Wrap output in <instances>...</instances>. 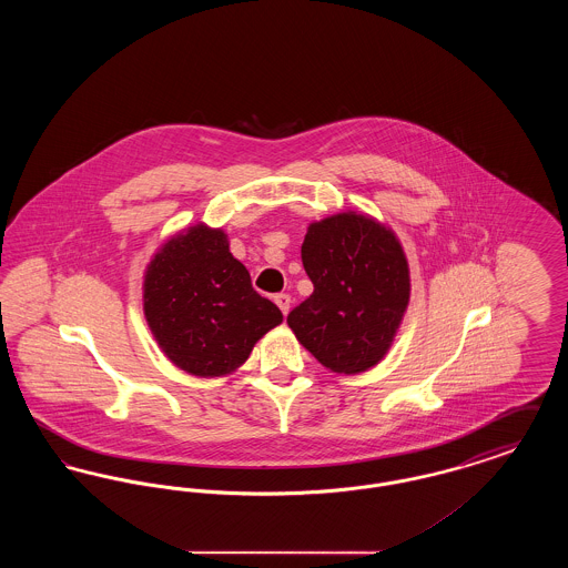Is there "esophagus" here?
Wrapping results in <instances>:
<instances>
[{
	"label": "esophagus",
	"instance_id": "obj_1",
	"mask_svg": "<svg viewBox=\"0 0 568 568\" xmlns=\"http://www.w3.org/2000/svg\"><path fill=\"white\" fill-rule=\"evenodd\" d=\"M274 302H276V306L281 308L283 315L290 313V306H292V296H290V294H276Z\"/></svg>",
	"mask_w": 568,
	"mask_h": 568
}]
</instances>
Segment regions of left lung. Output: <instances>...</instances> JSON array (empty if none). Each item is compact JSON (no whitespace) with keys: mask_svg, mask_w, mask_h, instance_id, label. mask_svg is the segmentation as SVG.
Returning a JSON list of instances; mask_svg holds the SVG:
<instances>
[{"mask_svg":"<svg viewBox=\"0 0 568 568\" xmlns=\"http://www.w3.org/2000/svg\"><path fill=\"white\" fill-rule=\"evenodd\" d=\"M302 264L315 290L287 315L297 341L332 373L357 375L378 364L410 294L396 236L371 216H327L308 225Z\"/></svg>","mask_w":568,"mask_h":568,"instance_id":"8db88e82","label":"left lung"}]
</instances>
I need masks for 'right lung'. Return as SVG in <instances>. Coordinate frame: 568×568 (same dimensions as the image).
Listing matches in <instances>:
<instances>
[{
  "mask_svg": "<svg viewBox=\"0 0 568 568\" xmlns=\"http://www.w3.org/2000/svg\"><path fill=\"white\" fill-rule=\"evenodd\" d=\"M144 315L162 352L195 377H221L283 322L230 253L221 230L195 225L163 244L144 276Z\"/></svg>",
  "mask_w": 568,
  "mask_h": 568,
  "instance_id": "add662e5",
  "label": "right lung"
}]
</instances>
